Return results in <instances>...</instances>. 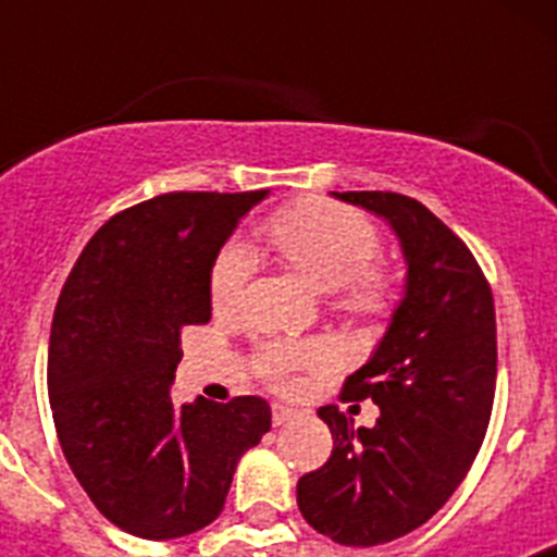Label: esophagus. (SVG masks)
<instances>
[{"mask_svg": "<svg viewBox=\"0 0 557 557\" xmlns=\"http://www.w3.org/2000/svg\"><path fill=\"white\" fill-rule=\"evenodd\" d=\"M295 416H298V410H295V407H287V405H273V426L287 424V421H293Z\"/></svg>", "mask_w": 557, "mask_h": 557, "instance_id": "34e87169", "label": "esophagus"}]
</instances>
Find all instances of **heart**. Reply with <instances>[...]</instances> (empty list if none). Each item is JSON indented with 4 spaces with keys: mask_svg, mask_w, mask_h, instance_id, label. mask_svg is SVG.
Segmentation results:
<instances>
[{
    "mask_svg": "<svg viewBox=\"0 0 557 557\" xmlns=\"http://www.w3.org/2000/svg\"><path fill=\"white\" fill-rule=\"evenodd\" d=\"M273 248L304 273L314 287L332 289V298L348 314H376L385 309L387 275L376 268L382 236L359 211L329 200H301L275 211L264 223ZM250 273V250L245 243H225L211 264L209 298L214 309H231ZM323 357L318 343L273 339L264 343L256 366L268 382L287 385L298 368L314 366Z\"/></svg>",
    "mask_w": 557,
    "mask_h": 557,
    "instance_id": "b5f03b06",
    "label": "heart"
}]
</instances>
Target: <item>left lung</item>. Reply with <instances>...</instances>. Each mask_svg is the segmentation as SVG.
<instances>
[{
  "instance_id": "obj_1",
  "label": "left lung",
  "mask_w": 557,
  "mask_h": 557,
  "mask_svg": "<svg viewBox=\"0 0 557 557\" xmlns=\"http://www.w3.org/2000/svg\"><path fill=\"white\" fill-rule=\"evenodd\" d=\"M385 218L407 259L405 298L373 357L343 385L371 398L366 430L318 410L332 457L298 480V508L346 547H376L430 521L457 491L488 430L496 391L494 295L474 253L424 203L396 191H334Z\"/></svg>"
}]
</instances>
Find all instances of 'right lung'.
Returning a JSON list of instances; mask_svg holds the SVG:
<instances>
[{"label":"right lung","instance_id":"1","mask_svg":"<svg viewBox=\"0 0 557 557\" xmlns=\"http://www.w3.org/2000/svg\"><path fill=\"white\" fill-rule=\"evenodd\" d=\"M259 191H170L113 214L69 273L47 387L66 462L97 510L139 539H181L223 513L270 405H172L181 329L211 318L209 275Z\"/></svg>","mask_w":557,"mask_h":557}]
</instances>
